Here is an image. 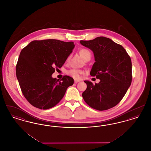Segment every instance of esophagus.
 <instances>
[{
	"label": "esophagus",
	"instance_id": "1",
	"mask_svg": "<svg viewBox=\"0 0 151 151\" xmlns=\"http://www.w3.org/2000/svg\"><path fill=\"white\" fill-rule=\"evenodd\" d=\"M80 81V80H74V83H79Z\"/></svg>",
	"mask_w": 151,
	"mask_h": 151
}]
</instances>
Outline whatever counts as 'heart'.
<instances>
[{
  "label": "heart",
  "instance_id": "heart-1",
  "mask_svg": "<svg viewBox=\"0 0 151 151\" xmlns=\"http://www.w3.org/2000/svg\"><path fill=\"white\" fill-rule=\"evenodd\" d=\"M79 52L80 55L82 56V57L83 58L86 60L91 57V53L90 51L86 49H80L79 51ZM70 58H71V55H70L67 58V62H68L70 60ZM67 73L68 75L72 76V78H73L74 79H79L81 78V75L84 73V71L77 68H72L68 70L67 71Z\"/></svg>",
  "mask_w": 151,
  "mask_h": 151
}]
</instances>
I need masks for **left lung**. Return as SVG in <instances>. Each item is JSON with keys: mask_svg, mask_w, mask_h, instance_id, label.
Wrapping results in <instances>:
<instances>
[{"mask_svg": "<svg viewBox=\"0 0 151 151\" xmlns=\"http://www.w3.org/2000/svg\"><path fill=\"white\" fill-rule=\"evenodd\" d=\"M80 43L93 51L94 62L90 74L100 79L87 85L82 96L86 104L97 110H108L116 106L126 93L132 81L131 60L122 45L111 39L99 37Z\"/></svg>", "mask_w": 151, "mask_h": 151, "instance_id": "obj_1", "label": "left lung"}]
</instances>
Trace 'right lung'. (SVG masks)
Masks as SVG:
<instances>
[{
    "label": "right lung",
    "instance_id": "1",
    "mask_svg": "<svg viewBox=\"0 0 151 151\" xmlns=\"http://www.w3.org/2000/svg\"><path fill=\"white\" fill-rule=\"evenodd\" d=\"M73 43L54 39L35 40L22 49L16 65V76L24 96L33 106L43 110L55 106L73 85L70 76L59 80L51 75L64 65Z\"/></svg>",
    "mask_w": 151,
    "mask_h": 151
}]
</instances>
